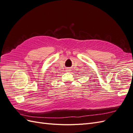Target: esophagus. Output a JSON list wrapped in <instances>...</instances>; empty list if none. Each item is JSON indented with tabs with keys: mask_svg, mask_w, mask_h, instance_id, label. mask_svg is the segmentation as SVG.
I'll use <instances>...</instances> for the list:
<instances>
[{
	"mask_svg": "<svg viewBox=\"0 0 133 133\" xmlns=\"http://www.w3.org/2000/svg\"><path fill=\"white\" fill-rule=\"evenodd\" d=\"M70 70V69H67V70H66V71H69Z\"/></svg>",
	"mask_w": 133,
	"mask_h": 133,
	"instance_id": "esophagus-1",
	"label": "esophagus"
}]
</instances>
